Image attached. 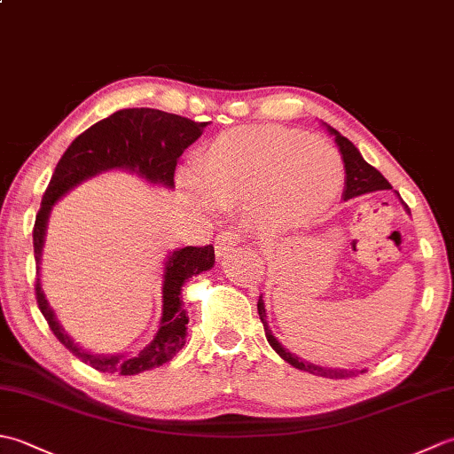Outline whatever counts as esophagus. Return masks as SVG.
<instances>
[{
    "instance_id": "esophagus-1",
    "label": "esophagus",
    "mask_w": 454,
    "mask_h": 454,
    "mask_svg": "<svg viewBox=\"0 0 454 454\" xmlns=\"http://www.w3.org/2000/svg\"><path fill=\"white\" fill-rule=\"evenodd\" d=\"M239 242H242V234H239V230H226V232H222L216 238V255H218V259H224Z\"/></svg>"
}]
</instances>
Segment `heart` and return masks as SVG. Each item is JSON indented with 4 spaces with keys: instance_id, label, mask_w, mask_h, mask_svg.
Returning a JSON list of instances; mask_svg holds the SVG:
<instances>
[{
    "instance_id": "heart-1",
    "label": "heart",
    "mask_w": 454,
    "mask_h": 454,
    "mask_svg": "<svg viewBox=\"0 0 454 454\" xmlns=\"http://www.w3.org/2000/svg\"><path fill=\"white\" fill-rule=\"evenodd\" d=\"M343 163L322 142L281 127L226 132L197 163L200 191L224 210L257 205L265 232L314 224L341 185Z\"/></svg>"
}]
</instances>
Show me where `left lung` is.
I'll return each mask as SVG.
<instances>
[{
	"label": "left lung",
	"instance_id": "left-lung-1",
	"mask_svg": "<svg viewBox=\"0 0 454 454\" xmlns=\"http://www.w3.org/2000/svg\"><path fill=\"white\" fill-rule=\"evenodd\" d=\"M327 129H330L332 134H335V142L341 150L343 163H345V191H343L345 200L364 195V192L390 189V183L384 179V176L379 169H374L371 163H366L363 160L359 150L353 146V142H349L345 137H341V134L337 132L335 129H332V127H327ZM257 312H259V317H262V324L265 327V335H267L269 345H271L273 349L278 355H281L288 364H293L294 369H301V371H306V372L316 374V376H325V379H335V380L337 379H349V376H356L359 372H364V371L327 369V366H317V364H312L308 361H302L301 356H296L294 353L286 351L285 347L275 340V335L271 333V330H269L267 320H265V306H263L262 296H259V301H257Z\"/></svg>",
	"mask_w": 454,
	"mask_h": 454
}]
</instances>
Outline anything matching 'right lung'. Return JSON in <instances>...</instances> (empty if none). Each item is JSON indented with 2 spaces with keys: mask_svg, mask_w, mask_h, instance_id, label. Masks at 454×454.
<instances>
[{
  "mask_svg": "<svg viewBox=\"0 0 454 454\" xmlns=\"http://www.w3.org/2000/svg\"><path fill=\"white\" fill-rule=\"evenodd\" d=\"M207 124L208 122H195L166 111L140 107L121 109L82 132L58 161L43 195L41 208L36 212L33 228L36 265L41 262L48 215L64 192L95 173L113 168L137 171L138 176L152 183H163V185L173 187L177 158L200 137ZM212 265H215V247L212 246H189L169 255L166 275H163V312L160 327L150 345L132 356L93 355L75 345L56 322L52 308L46 302L41 278H38V267L35 281L36 304L56 340L72 355L99 372L130 376L156 369V366L171 361L183 349L189 316L179 298L181 286L189 277L207 271Z\"/></svg>",
  "mask_w": 454,
  "mask_h": 454,
  "instance_id": "add662e5",
  "label": "right lung"
}]
</instances>
